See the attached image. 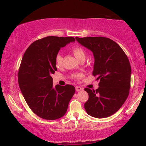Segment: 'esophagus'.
<instances>
[{
  "label": "esophagus",
  "instance_id": "obj_1",
  "mask_svg": "<svg viewBox=\"0 0 146 146\" xmlns=\"http://www.w3.org/2000/svg\"><path fill=\"white\" fill-rule=\"evenodd\" d=\"M82 89H83L82 88H81L80 86H76V90L77 92L80 91V90H82Z\"/></svg>",
  "mask_w": 146,
  "mask_h": 146
}]
</instances>
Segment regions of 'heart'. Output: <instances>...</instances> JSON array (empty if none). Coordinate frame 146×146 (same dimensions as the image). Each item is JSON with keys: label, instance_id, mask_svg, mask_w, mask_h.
<instances>
[{"label": "heart", "instance_id": "heart-1", "mask_svg": "<svg viewBox=\"0 0 146 146\" xmlns=\"http://www.w3.org/2000/svg\"><path fill=\"white\" fill-rule=\"evenodd\" d=\"M74 55L75 56V57L78 60H84L86 57V52L80 46H76L74 47L72 50ZM55 61L56 64L57 66H61L63 63V56L61 53H58L56 56L55 58ZM82 76L81 74H74L72 76V77L74 78H80Z\"/></svg>", "mask_w": 146, "mask_h": 146}]
</instances>
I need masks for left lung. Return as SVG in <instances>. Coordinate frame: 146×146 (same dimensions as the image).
I'll return each mask as SVG.
<instances>
[{"label":"left lung","mask_w":146,"mask_h":146,"mask_svg":"<svg viewBox=\"0 0 146 146\" xmlns=\"http://www.w3.org/2000/svg\"><path fill=\"white\" fill-rule=\"evenodd\" d=\"M93 52L92 74L99 80V88L84 89L89 98L84 104L86 112L96 118L113 115L123 104L130 88L131 66L126 54L112 40L106 37H76Z\"/></svg>","instance_id":"obj_1"}]
</instances>
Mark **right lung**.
<instances>
[{"label": "right lung", "instance_id": "1", "mask_svg": "<svg viewBox=\"0 0 146 146\" xmlns=\"http://www.w3.org/2000/svg\"><path fill=\"white\" fill-rule=\"evenodd\" d=\"M74 41V37H44L32 43L24 54L19 85L28 106L41 118L54 120L62 117L74 94L72 85L54 87L51 76L57 70L55 58L60 48Z\"/></svg>", "mask_w": 146, "mask_h": 146}]
</instances>
